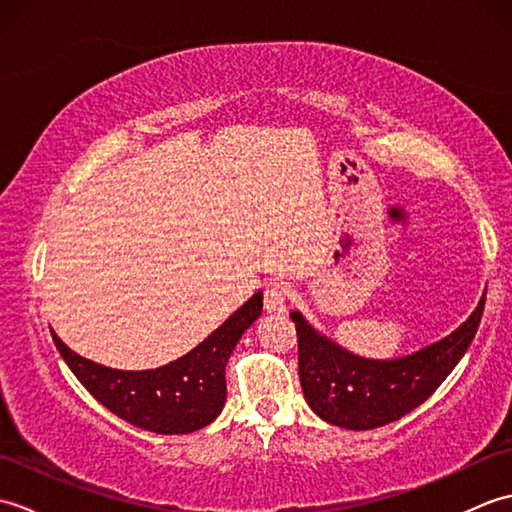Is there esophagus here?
Returning <instances> with one entry per match:
<instances>
[{
    "mask_svg": "<svg viewBox=\"0 0 512 512\" xmlns=\"http://www.w3.org/2000/svg\"><path fill=\"white\" fill-rule=\"evenodd\" d=\"M288 288L284 284H270L264 292V308L268 314H284L288 310Z\"/></svg>",
    "mask_w": 512,
    "mask_h": 512,
    "instance_id": "1",
    "label": "esophagus"
}]
</instances>
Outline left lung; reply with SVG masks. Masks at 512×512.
<instances>
[{
    "instance_id": "left-lung-1",
    "label": "left lung",
    "mask_w": 512,
    "mask_h": 512,
    "mask_svg": "<svg viewBox=\"0 0 512 512\" xmlns=\"http://www.w3.org/2000/svg\"><path fill=\"white\" fill-rule=\"evenodd\" d=\"M486 290L458 330L400 358H363L314 330L301 312L297 325L299 380L310 409L336 427L367 431L394 422L422 405L469 350L484 312Z\"/></svg>"
}]
</instances>
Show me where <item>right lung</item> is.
I'll return each mask as SVG.
<instances>
[{"label": "right lung", "instance_id": "1", "mask_svg": "<svg viewBox=\"0 0 512 512\" xmlns=\"http://www.w3.org/2000/svg\"><path fill=\"white\" fill-rule=\"evenodd\" d=\"M262 308L264 295L257 292L189 354L143 372L99 365L72 352L54 332L52 339L65 365L103 407L138 429L176 436L198 431L220 416L226 402V363Z\"/></svg>", "mask_w": 512, "mask_h": 512}]
</instances>
